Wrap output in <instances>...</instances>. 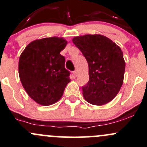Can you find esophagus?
<instances>
[{"label":"esophagus","instance_id":"1","mask_svg":"<svg viewBox=\"0 0 147 147\" xmlns=\"http://www.w3.org/2000/svg\"><path fill=\"white\" fill-rule=\"evenodd\" d=\"M74 76L76 77L77 76H78V71H77V70L74 71Z\"/></svg>","mask_w":147,"mask_h":147}]
</instances>
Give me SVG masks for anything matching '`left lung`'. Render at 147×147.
<instances>
[{
    "label": "left lung",
    "instance_id": "obj_1",
    "mask_svg": "<svg viewBox=\"0 0 147 147\" xmlns=\"http://www.w3.org/2000/svg\"><path fill=\"white\" fill-rule=\"evenodd\" d=\"M72 41L88 64L89 81L82 86L85 100L95 105L110 102L123 84L125 62L121 49L100 34H86Z\"/></svg>",
    "mask_w": 147,
    "mask_h": 147
}]
</instances>
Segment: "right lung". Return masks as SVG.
Instances as JSON below:
<instances>
[{
	"label": "right lung",
	"mask_w": 147,
	"mask_h": 147,
	"mask_svg": "<svg viewBox=\"0 0 147 147\" xmlns=\"http://www.w3.org/2000/svg\"><path fill=\"white\" fill-rule=\"evenodd\" d=\"M67 42L49 37L34 40L25 47L19 59L20 81L30 98L42 105L57 102L70 82V71L60 54Z\"/></svg>",
	"instance_id": "1"
}]
</instances>
